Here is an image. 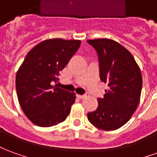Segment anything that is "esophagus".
Listing matches in <instances>:
<instances>
[{
  "mask_svg": "<svg viewBox=\"0 0 157 157\" xmlns=\"http://www.w3.org/2000/svg\"><path fill=\"white\" fill-rule=\"evenodd\" d=\"M77 97H78L79 98H86V95H80V94H78Z\"/></svg>",
  "mask_w": 157,
  "mask_h": 157,
  "instance_id": "esophagus-1",
  "label": "esophagus"
}]
</instances>
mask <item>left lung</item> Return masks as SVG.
Instances as JSON below:
<instances>
[{
	"instance_id": "8db88e82",
	"label": "left lung",
	"mask_w": 157,
	"mask_h": 157,
	"mask_svg": "<svg viewBox=\"0 0 157 157\" xmlns=\"http://www.w3.org/2000/svg\"><path fill=\"white\" fill-rule=\"evenodd\" d=\"M98 53L100 79L108 83L98 107L87 113L89 122L103 130H114L125 124L138 107L142 89L140 67L130 52L108 39L87 40Z\"/></svg>"
}]
</instances>
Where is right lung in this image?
Listing matches in <instances>:
<instances>
[{"label":"right lung","instance_id":"obj_1","mask_svg":"<svg viewBox=\"0 0 157 157\" xmlns=\"http://www.w3.org/2000/svg\"><path fill=\"white\" fill-rule=\"evenodd\" d=\"M80 45V40H44L29 52L18 69L16 89L19 103L34 124L51 127L69 115L75 93L53 85Z\"/></svg>","mask_w":157,"mask_h":157}]
</instances>
